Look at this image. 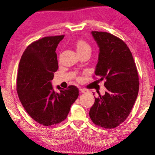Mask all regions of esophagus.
<instances>
[{"instance_id": "obj_1", "label": "esophagus", "mask_w": 155, "mask_h": 155, "mask_svg": "<svg viewBox=\"0 0 155 155\" xmlns=\"http://www.w3.org/2000/svg\"><path fill=\"white\" fill-rule=\"evenodd\" d=\"M79 90H80V91H81V93H85V92H86V91H88L87 89H86V88H80Z\"/></svg>"}]
</instances>
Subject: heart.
<instances>
[{"instance_id":"obj_1","label":"heart","mask_w":155,"mask_h":155,"mask_svg":"<svg viewBox=\"0 0 155 155\" xmlns=\"http://www.w3.org/2000/svg\"><path fill=\"white\" fill-rule=\"evenodd\" d=\"M76 47L78 52L81 53L86 50H91V46L89 44L84 40H79L76 43Z\"/></svg>"}]
</instances>
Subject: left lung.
Wrapping results in <instances>:
<instances>
[{
	"label": "left lung",
	"instance_id": "8db88e82",
	"mask_svg": "<svg viewBox=\"0 0 155 155\" xmlns=\"http://www.w3.org/2000/svg\"><path fill=\"white\" fill-rule=\"evenodd\" d=\"M91 33L100 49L95 74L105 79L107 91L95 98L89 116L98 126L115 128L127 119L137 97V69L124 41L106 32Z\"/></svg>",
	"mask_w": 155,
	"mask_h": 155
}]
</instances>
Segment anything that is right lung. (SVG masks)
Returning <instances> with one entry per match:
<instances>
[{"mask_svg": "<svg viewBox=\"0 0 155 155\" xmlns=\"http://www.w3.org/2000/svg\"><path fill=\"white\" fill-rule=\"evenodd\" d=\"M64 35L45 37L28 45L18 68L16 89L22 106L33 120L45 126L64 120L71 106L79 96V89H53L51 81L58 69L57 47Z\"/></svg>", "mask_w": 155, "mask_h": 155, "instance_id": "add662e5", "label": "right lung"}]
</instances>
